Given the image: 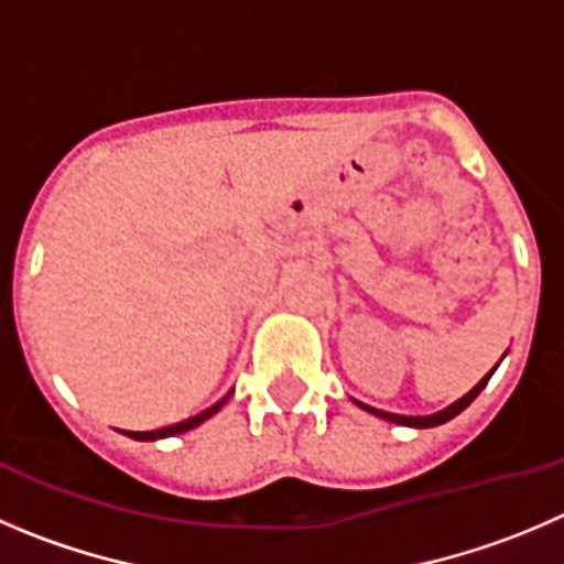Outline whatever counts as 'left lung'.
I'll use <instances>...</instances> for the list:
<instances>
[{"instance_id":"8db88e82","label":"left lung","mask_w":564,"mask_h":564,"mask_svg":"<svg viewBox=\"0 0 564 564\" xmlns=\"http://www.w3.org/2000/svg\"><path fill=\"white\" fill-rule=\"evenodd\" d=\"M503 357H507V351H503ZM503 357H501V359H503ZM501 359H498V366H501ZM498 366H496V368H498ZM496 368H492L490 373H485V377L479 379V384H474V388H470L468 393L463 395V399H457V401H454V404H448L446 410L432 412V415H395V412H384V410H377V406H368V404H362V401H354V404H357V406H362V410H366V412H371V415L382 417V421L399 423V426H412V429H432V426H440V423L452 421V417H457L459 412H463L465 406H468L470 401H474L476 395H479L481 390H485V384L490 382V377H492V373H496Z\"/></svg>"}]
</instances>
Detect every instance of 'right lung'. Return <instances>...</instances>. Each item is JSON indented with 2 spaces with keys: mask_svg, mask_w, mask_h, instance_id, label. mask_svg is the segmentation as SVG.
Wrapping results in <instances>:
<instances>
[{
  "mask_svg": "<svg viewBox=\"0 0 564 564\" xmlns=\"http://www.w3.org/2000/svg\"><path fill=\"white\" fill-rule=\"evenodd\" d=\"M229 395H232V390H229V393L224 395L221 401H216V404H213V406H207L205 412H198V415L187 417V421H180V423H174V426L152 429V432H124V434H127V437H132V440H163V437H174V434H182V432H191V429H196L198 423H205L207 417H213V415H216V412L221 410L224 404H227V399H229Z\"/></svg>",
  "mask_w": 564,
  "mask_h": 564,
  "instance_id": "obj_1",
  "label": "right lung"
}]
</instances>
